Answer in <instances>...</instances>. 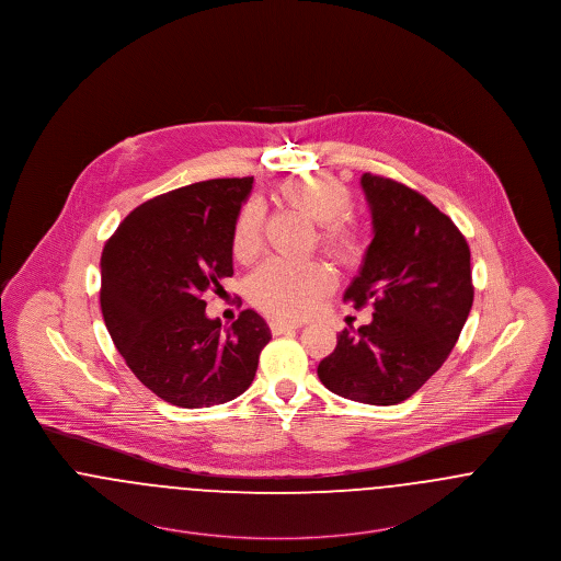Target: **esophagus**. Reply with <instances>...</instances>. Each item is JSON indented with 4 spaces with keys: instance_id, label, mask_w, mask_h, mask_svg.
I'll return each instance as SVG.
<instances>
[{
    "instance_id": "esophagus-1",
    "label": "esophagus",
    "mask_w": 561,
    "mask_h": 561,
    "mask_svg": "<svg viewBox=\"0 0 561 561\" xmlns=\"http://www.w3.org/2000/svg\"><path fill=\"white\" fill-rule=\"evenodd\" d=\"M300 323H287V321H270V330L272 334H285V332H291V330H298Z\"/></svg>"
}]
</instances>
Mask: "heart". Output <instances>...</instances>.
<instances>
[{"mask_svg":"<svg viewBox=\"0 0 561 561\" xmlns=\"http://www.w3.org/2000/svg\"><path fill=\"white\" fill-rule=\"evenodd\" d=\"M278 199L321 225L319 247L339 263L354 267L364 256L366 233L347 211L352 193L330 175H296L278 186ZM263 244V207L244 205L233 227V255L253 261ZM334 287L332 272L317 261L272 259L251 278V298L263 312L278 319H298L312 310Z\"/></svg>","mask_w":561,"mask_h":561,"instance_id":"b5f03b06","label":"heart"}]
</instances>
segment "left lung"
I'll list each match as a JSON object with an SVG mask.
<instances>
[{"mask_svg":"<svg viewBox=\"0 0 561 561\" xmlns=\"http://www.w3.org/2000/svg\"><path fill=\"white\" fill-rule=\"evenodd\" d=\"M373 242L345 291L373 306L368 325L343 330L317 366L321 383L366 405H397L450 356L473 305L469 247L457 225L424 195L390 178L359 180Z\"/></svg>","mask_w":561,"mask_h":561,"instance_id":"left-lung-1","label":"left lung"}]
</instances>
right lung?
Segmentation results:
<instances>
[{
  "mask_svg": "<svg viewBox=\"0 0 561 561\" xmlns=\"http://www.w3.org/2000/svg\"><path fill=\"white\" fill-rule=\"evenodd\" d=\"M253 178L182 186L135 207L102 251L106 330L135 377L162 401L199 409L253 383L272 334L255 310L222 328L205 291L233 274V227Z\"/></svg>",
  "mask_w": 561,
  "mask_h": 561,
  "instance_id": "1",
  "label": "right lung"
}]
</instances>
